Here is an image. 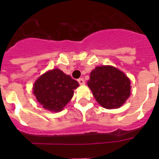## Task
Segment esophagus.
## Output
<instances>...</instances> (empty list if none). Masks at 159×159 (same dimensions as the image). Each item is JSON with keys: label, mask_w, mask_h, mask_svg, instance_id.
Masks as SVG:
<instances>
[{"label": "esophagus", "mask_w": 159, "mask_h": 159, "mask_svg": "<svg viewBox=\"0 0 159 159\" xmlns=\"http://www.w3.org/2000/svg\"><path fill=\"white\" fill-rule=\"evenodd\" d=\"M78 83L80 84V85H84V84H85V81H84V80L83 78H80L78 79Z\"/></svg>", "instance_id": "1"}]
</instances>
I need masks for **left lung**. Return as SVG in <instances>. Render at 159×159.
<instances>
[{
  "mask_svg": "<svg viewBox=\"0 0 159 159\" xmlns=\"http://www.w3.org/2000/svg\"><path fill=\"white\" fill-rule=\"evenodd\" d=\"M90 75L88 85L95 99L102 107H120L130 96V80L116 67L99 66Z\"/></svg>",
  "mask_w": 159,
  "mask_h": 159,
  "instance_id": "8db88e82",
  "label": "left lung"
}]
</instances>
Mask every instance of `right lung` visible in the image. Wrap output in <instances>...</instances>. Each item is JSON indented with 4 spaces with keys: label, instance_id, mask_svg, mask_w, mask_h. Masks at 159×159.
Segmentation results:
<instances>
[{
    "label": "right lung",
    "instance_id": "obj_1",
    "mask_svg": "<svg viewBox=\"0 0 159 159\" xmlns=\"http://www.w3.org/2000/svg\"><path fill=\"white\" fill-rule=\"evenodd\" d=\"M78 86L76 80L56 68L44 73L35 82L33 94L43 108L60 111L71 100L74 89Z\"/></svg>",
    "mask_w": 159,
    "mask_h": 159
}]
</instances>
